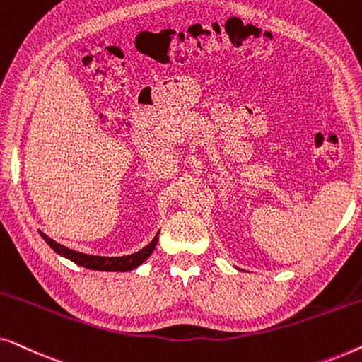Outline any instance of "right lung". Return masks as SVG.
I'll list each match as a JSON object with an SVG mask.
<instances>
[{
    "label": "right lung",
    "mask_w": 362,
    "mask_h": 362,
    "mask_svg": "<svg viewBox=\"0 0 362 362\" xmlns=\"http://www.w3.org/2000/svg\"><path fill=\"white\" fill-rule=\"evenodd\" d=\"M39 234H41L42 239L47 242V245L51 247L56 254L64 257V259L74 262V264L86 267V269L98 270V272H130L133 269H136V267H140L143 262L153 254V250H155V247L158 244V235H160V232H156V235L153 237L150 244L143 247L141 250H138L135 254H130V255H123V257H102V255L82 254V252L72 250L69 249V247L52 240L51 237H47L41 230H39Z\"/></svg>",
    "instance_id": "right-lung-1"
}]
</instances>
